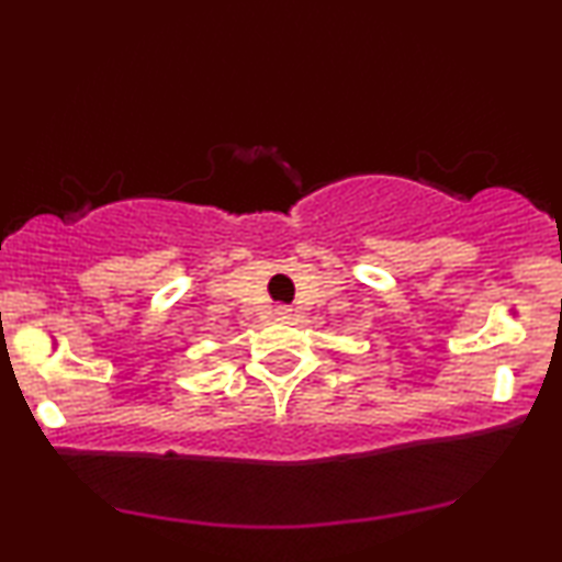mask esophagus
<instances>
[{
  "label": "esophagus",
  "mask_w": 562,
  "mask_h": 562,
  "mask_svg": "<svg viewBox=\"0 0 562 562\" xmlns=\"http://www.w3.org/2000/svg\"><path fill=\"white\" fill-rule=\"evenodd\" d=\"M276 317H281V319H289V317H291V310H289L286 304L276 306Z\"/></svg>",
  "instance_id": "obj_1"
}]
</instances>
